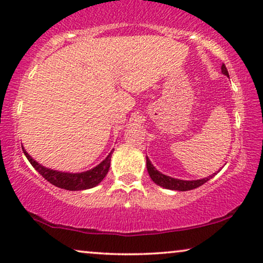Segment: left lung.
Listing matches in <instances>:
<instances>
[{"label": "left lung", "mask_w": 263, "mask_h": 263, "mask_svg": "<svg viewBox=\"0 0 263 263\" xmlns=\"http://www.w3.org/2000/svg\"><path fill=\"white\" fill-rule=\"evenodd\" d=\"M221 73L226 75V77H229V71L226 69L224 63H222L221 66ZM146 165H147V171H148L149 174V177L152 178V181L156 183V184L163 186L165 189L179 190V192H186V190L199 188L200 185L204 184V183L210 181V179L215 175L213 174L212 176H208L206 178L196 179V181H183V179L172 178V177H168L166 175L161 174V172L158 171L157 168L153 166L152 163H151V160L148 159V157H146Z\"/></svg>", "instance_id": "left-lung-1"}]
</instances>
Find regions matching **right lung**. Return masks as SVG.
<instances>
[{
    "label": "right lung",
    "mask_w": 263,
    "mask_h": 263,
    "mask_svg": "<svg viewBox=\"0 0 263 263\" xmlns=\"http://www.w3.org/2000/svg\"><path fill=\"white\" fill-rule=\"evenodd\" d=\"M24 154L30 161L32 166L44 177L46 181L51 183L55 186L59 188L66 189V190H85L89 189L99 184L103 181V178L105 177L107 171L110 168V161H111V154L114 151H111L105 159H104L99 165H97L96 167L91 168V170L80 172V174H69V172H61L56 170H51L45 166H42L41 164H38L30 154H28L23 147Z\"/></svg>",
    "instance_id": "right-lung-1"
}]
</instances>
